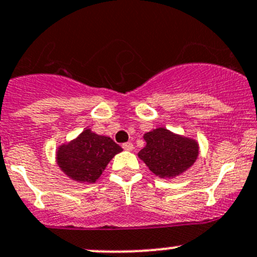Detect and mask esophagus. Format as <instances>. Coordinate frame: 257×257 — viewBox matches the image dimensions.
<instances>
[{
    "label": "esophagus",
    "instance_id": "1",
    "mask_svg": "<svg viewBox=\"0 0 257 257\" xmlns=\"http://www.w3.org/2000/svg\"><path fill=\"white\" fill-rule=\"evenodd\" d=\"M123 149L124 151H133L134 149L133 143H131V142H126V143L123 144Z\"/></svg>",
    "mask_w": 257,
    "mask_h": 257
}]
</instances>
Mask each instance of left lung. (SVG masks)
I'll use <instances>...</instances> for the list:
<instances>
[{
	"instance_id": "left-lung-1",
	"label": "left lung",
	"mask_w": 257,
	"mask_h": 257,
	"mask_svg": "<svg viewBox=\"0 0 257 257\" xmlns=\"http://www.w3.org/2000/svg\"><path fill=\"white\" fill-rule=\"evenodd\" d=\"M146 147L138 157L161 178H174L195 163L198 144L195 139L178 136L166 128H157L144 134Z\"/></svg>"
}]
</instances>
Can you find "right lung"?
<instances>
[{"instance_id":"add662e5","label":"right lung","mask_w":257,"mask_h":257,"mask_svg":"<svg viewBox=\"0 0 257 257\" xmlns=\"http://www.w3.org/2000/svg\"><path fill=\"white\" fill-rule=\"evenodd\" d=\"M123 151L111 138L98 136L85 129L70 143L62 144L56 152L61 171L74 181L94 183L115 154Z\"/></svg>"}]
</instances>
